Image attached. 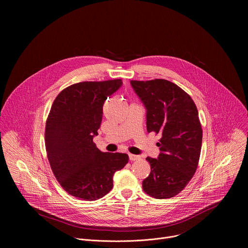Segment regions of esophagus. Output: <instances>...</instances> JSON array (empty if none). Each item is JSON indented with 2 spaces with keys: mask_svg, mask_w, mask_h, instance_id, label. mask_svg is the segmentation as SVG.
<instances>
[{
  "mask_svg": "<svg viewBox=\"0 0 248 248\" xmlns=\"http://www.w3.org/2000/svg\"><path fill=\"white\" fill-rule=\"evenodd\" d=\"M128 158L130 161H135V160H139L140 156L138 155H133V154H128Z\"/></svg>",
  "mask_w": 248,
  "mask_h": 248,
  "instance_id": "esophagus-1",
  "label": "esophagus"
}]
</instances>
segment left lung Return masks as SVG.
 <instances>
[{"mask_svg":"<svg viewBox=\"0 0 248 248\" xmlns=\"http://www.w3.org/2000/svg\"><path fill=\"white\" fill-rule=\"evenodd\" d=\"M130 84L146 109L148 132L161 135L157 159L147 157L150 174L143 190L157 199L180 193L196 171L202 145V128L191 97L166 79L131 80Z\"/></svg>","mask_w":248,"mask_h":248,"instance_id":"obj_1","label":"left lung"}]
</instances>
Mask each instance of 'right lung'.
Wrapping results in <instances>:
<instances>
[{
	"label": "right lung",
	"mask_w": 248,
	"mask_h": 248,
	"mask_svg": "<svg viewBox=\"0 0 248 248\" xmlns=\"http://www.w3.org/2000/svg\"><path fill=\"white\" fill-rule=\"evenodd\" d=\"M122 79L83 81L56 97L45 128L51 169L62 187L78 199L94 201L113 188V176L128 162L124 153L102 152L93 142L103 117V105Z\"/></svg>",
	"instance_id": "add662e5"
}]
</instances>
